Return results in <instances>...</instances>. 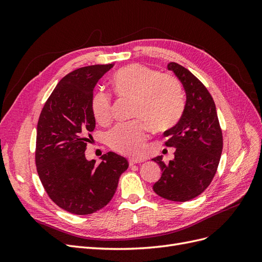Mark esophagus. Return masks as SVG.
<instances>
[{"label":"esophagus","mask_w":262,"mask_h":262,"mask_svg":"<svg viewBox=\"0 0 262 262\" xmlns=\"http://www.w3.org/2000/svg\"><path fill=\"white\" fill-rule=\"evenodd\" d=\"M142 162H144V158H141V157H131V158H129V164L130 165L142 163Z\"/></svg>","instance_id":"esophagus-1"}]
</instances>
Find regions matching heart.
I'll return each mask as SVG.
<instances>
[{"label":"heart","instance_id":"1","mask_svg":"<svg viewBox=\"0 0 262 262\" xmlns=\"http://www.w3.org/2000/svg\"><path fill=\"white\" fill-rule=\"evenodd\" d=\"M112 83L117 95L133 100V117L141 118L118 124L108 132V144L118 152L129 155L141 153L147 138L146 123L154 131H165L175 125L184 113L181 84L170 74L158 73L154 69L133 63L117 71ZM92 112L97 122H109L112 98L107 93L100 91L94 95Z\"/></svg>","mask_w":262,"mask_h":262}]
</instances>
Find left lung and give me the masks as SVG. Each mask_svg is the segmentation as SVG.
I'll use <instances>...</instances> for the list:
<instances>
[{
	"label": "left lung",
	"instance_id": "obj_1",
	"mask_svg": "<svg viewBox=\"0 0 262 262\" xmlns=\"http://www.w3.org/2000/svg\"><path fill=\"white\" fill-rule=\"evenodd\" d=\"M167 69L181 82L187 99L180 120L164 132L166 146L176 148L175 158L168 164L162 156L153 158L162 169L153 190L164 199L185 202L201 194L211 184L223 149V136L207 87L178 63H168Z\"/></svg>",
	"mask_w": 262,
	"mask_h": 262
}]
</instances>
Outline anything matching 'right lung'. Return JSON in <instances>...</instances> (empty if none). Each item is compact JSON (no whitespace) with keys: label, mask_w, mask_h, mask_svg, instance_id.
Returning <instances> with one entry per match:
<instances>
[{"label":"right lung","mask_w":262,"mask_h":262,"mask_svg":"<svg viewBox=\"0 0 262 262\" xmlns=\"http://www.w3.org/2000/svg\"><path fill=\"white\" fill-rule=\"evenodd\" d=\"M113 67H84L66 75L46 101L37 124L35 158L39 178L58 207L77 215L107 205L121 173L129 167L128 161L114 152L102 155L99 165L85 157L96 124L93 92Z\"/></svg>","instance_id":"obj_1"}]
</instances>
